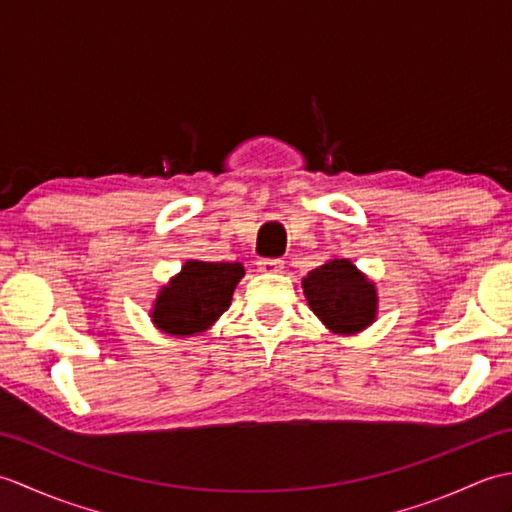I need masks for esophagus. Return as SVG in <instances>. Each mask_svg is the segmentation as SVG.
<instances>
[{
  "label": "esophagus",
  "instance_id": "34e87169",
  "mask_svg": "<svg viewBox=\"0 0 512 512\" xmlns=\"http://www.w3.org/2000/svg\"><path fill=\"white\" fill-rule=\"evenodd\" d=\"M259 270L266 275H275V273H281L284 270V262L281 259H259Z\"/></svg>",
  "mask_w": 512,
  "mask_h": 512
}]
</instances>
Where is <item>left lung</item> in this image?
<instances>
[{
	"label": "left lung",
	"instance_id": "1",
	"mask_svg": "<svg viewBox=\"0 0 512 512\" xmlns=\"http://www.w3.org/2000/svg\"><path fill=\"white\" fill-rule=\"evenodd\" d=\"M301 284L310 310L334 334H356L374 323L376 286L350 259H330L310 270Z\"/></svg>",
	"mask_w": 512,
	"mask_h": 512
}]
</instances>
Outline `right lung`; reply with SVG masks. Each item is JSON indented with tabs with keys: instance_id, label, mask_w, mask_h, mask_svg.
<instances>
[{
	"instance_id": "add662e5",
	"label": "right lung",
	"mask_w": 512,
	"mask_h": 512,
	"mask_svg": "<svg viewBox=\"0 0 512 512\" xmlns=\"http://www.w3.org/2000/svg\"><path fill=\"white\" fill-rule=\"evenodd\" d=\"M244 273V266L237 262L189 259L180 273L160 288L149 317L167 334L189 336L209 330L231 306L235 286Z\"/></svg>"
}]
</instances>
